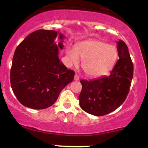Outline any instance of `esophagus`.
Listing matches in <instances>:
<instances>
[{"label": "esophagus", "mask_w": 148, "mask_h": 148, "mask_svg": "<svg viewBox=\"0 0 148 148\" xmlns=\"http://www.w3.org/2000/svg\"><path fill=\"white\" fill-rule=\"evenodd\" d=\"M74 80L75 81H79V76L78 74H75V76H74Z\"/></svg>", "instance_id": "esophagus-1"}]
</instances>
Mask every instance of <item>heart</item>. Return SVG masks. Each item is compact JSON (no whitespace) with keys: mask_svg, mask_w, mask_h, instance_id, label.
<instances>
[{"mask_svg":"<svg viewBox=\"0 0 148 148\" xmlns=\"http://www.w3.org/2000/svg\"><path fill=\"white\" fill-rule=\"evenodd\" d=\"M69 65L77 66L80 58L84 60L83 69L91 77L106 75L113 69L118 59V51L115 46L101 41H86L76 49L69 47L66 51Z\"/></svg>","mask_w":148,"mask_h":148,"instance_id":"b5f03b06","label":"heart"}]
</instances>
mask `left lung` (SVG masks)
<instances>
[{"label":"left lung","instance_id":"obj_1","mask_svg":"<svg viewBox=\"0 0 148 148\" xmlns=\"http://www.w3.org/2000/svg\"><path fill=\"white\" fill-rule=\"evenodd\" d=\"M119 60L108 76L86 81L79 97L81 108L90 114L101 116L115 111L130 92L134 65L128 47L123 40L117 42Z\"/></svg>","mask_w":148,"mask_h":148}]
</instances>
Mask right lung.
Listing matches in <instances>:
<instances>
[{"instance_id":"right-lung-1","label":"right lung","mask_w":148,"mask_h":148,"mask_svg":"<svg viewBox=\"0 0 148 148\" xmlns=\"http://www.w3.org/2000/svg\"><path fill=\"white\" fill-rule=\"evenodd\" d=\"M59 34L61 41L55 42ZM64 36L54 30H37L28 35L15 50L10 84L20 103L33 109H45L56 102L62 90L74 79L58 58Z\"/></svg>"}]
</instances>
